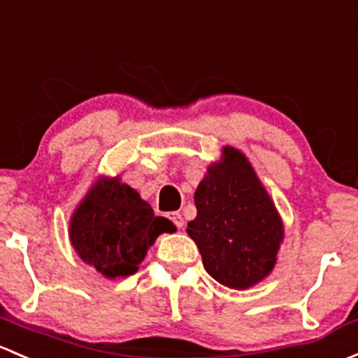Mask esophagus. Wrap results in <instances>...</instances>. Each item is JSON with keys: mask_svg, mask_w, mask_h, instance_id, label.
<instances>
[{"mask_svg": "<svg viewBox=\"0 0 358 358\" xmlns=\"http://www.w3.org/2000/svg\"><path fill=\"white\" fill-rule=\"evenodd\" d=\"M168 217L171 220V223L175 224L176 228H183V224H185V221H183V216L180 213H169Z\"/></svg>", "mask_w": 358, "mask_h": 358, "instance_id": "esophagus-1", "label": "esophagus"}]
</instances>
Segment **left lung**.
<instances>
[{
  "mask_svg": "<svg viewBox=\"0 0 358 358\" xmlns=\"http://www.w3.org/2000/svg\"><path fill=\"white\" fill-rule=\"evenodd\" d=\"M197 216L187 233L217 283L245 289L264 280L276 264L283 221L245 154L223 148L194 195Z\"/></svg>",
  "mask_w": 358,
  "mask_h": 358,
  "instance_id": "left-lung-1",
  "label": "left lung"
}]
</instances>
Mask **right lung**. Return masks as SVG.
<instances>
[{"instance_id":"right-lung-1","label":"right lung","mask_w":358,"mask_h":358,"mask_svg":"<svg viewBox=\"0 0 358 358\" xmlns=\"http://www.w3.org/2000/svg\"><path fill=\"white\" fill-rule=\"evenodd\" d=\"M175 231L138 192L116 178H99L70 220V242L78 257L115 280L137 273L161 233Z\"/></svg>"}]
</instances>
